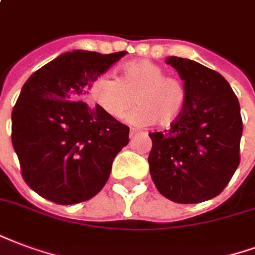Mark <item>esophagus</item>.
<instances>
[{"label": "esophagus", "instance_id": "obj_1", "mask_svg": "<svg viewBox=\"0 0 255 255\" xmlns=\"http://www.w3.org/2000/svg\"><path fill=\"white\" fill-rule=\"evenodd\" d=\"M139 133H142V135H144V136H147V132H139V131H136V129H131L129 131V136L133 137V136H136V135H139Z\"/></svg>", "mask_w": 255, "mask_h": 255}]
</instances>
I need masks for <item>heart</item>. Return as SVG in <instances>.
I'll list each match as a JSON object with an SVG mask.
<instances>
[{
  "instance_id": "heart-1",
  "label": "heart",
  "mask_w": 255,
  "mask_h": 255,
  "mask_svg": "<svg viewBox=\"0 0 255 255\" xmlns=\"http://www.w3.org/2000/svg\"><path fill=\"white\" fill-rule=\"evenodd\" d=\"M90 97L113 119H123L136 104L139 107L128 116L132 124L146 127L156 122L166 127L181 115L186 90L180 78L166 75L161 66L135 60L123 66L119 78L97 77L90 85Z\"/></svg>"
}]
</instances>
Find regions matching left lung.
<instances>
[{"label":"left lung","instance_id":"obj_1","mask_svg":"<svg viewBox=\"0 0 255 255\" xmlns=\"http://www.w3.org/2000/svg\"><path fill=\"white\" fill-rule=\"evenodd\" d=\"M184 80L185 105L165 132H150L148 163L156 189L180 204L220 195L241 162V107L223 75L195 60L166 59Z\"/></svg>","mask_w":255,"mask_h":255}]
</instances>
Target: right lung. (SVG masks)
<instances>
[{"label":"right lung","instance_id":"right-lung-1","mask_svg":"<svg viewBox=\"0 0 255 255\" xmlns=\"http://www.w3.org/2000/svg\"><path fill=\"white\" fill-rule=\"evenodd\" d=\"M127 51L66 52L28 78L12 111V143L21 175L37 195L78 204L103 189L129 127L82 101L97 77Z\"/></svg>","mask_w":255,"mask_h":255}]
</instances>
